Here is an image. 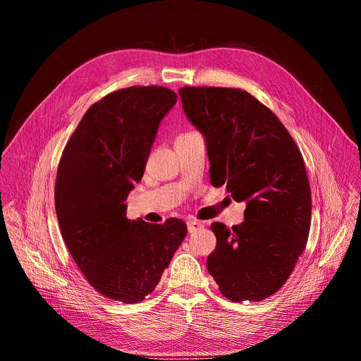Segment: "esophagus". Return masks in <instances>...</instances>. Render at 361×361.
<instances>
[{
  "instance_id": "esophagus-1",
  "label": "esophagus",
  "mask_w": 361,
  "mask_h": 361,
  "mask_svg": "<svg viewBox=\"0 0 361 361\" xmlns=\"http://www.w3.org/2000/svg\"><path fill=\"white\" fill-rule=\"evenodd\" d=\"M201 228H204V224L200 222V220H188V229H189L190 234H192V232H196L197 229H201Z\"/></svg>"
}]
</instances>
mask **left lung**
<instances>
[{
  "instance_id": "1",
  "label": "left lung",
  "mask_w": 361,
  "mask_h": 361,
  "mask_svg": "<svg viewBox=\"0 0 361 361\" xmlns=\"http://www.w3.org/2000/svg\"><path fill=\"white\" fill-rule=\"evenodd\" d=\"M183 109L205 137L214 188L246 202L244 222H214L207 269L226 298L261 301L283 286L303 253L312 196L293 136L264 104L238 88L183 87Z\"/></svg>"
}]
</instances>
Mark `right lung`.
I'll list each match as a JSON object with an SVG mask.
<instances>
[{
    "label": "right lung",
    "mask_w": 361,
    "mask_h": 361,
    "mask_svg": "<svg viewBox=\"0 0 361 361\" xmlns=\"http://www.w3.org/2000/svg\"><path fill=\"white\" fill-rule=\"evenodd\" d=\"M176 103V92L157 85L111 92L85 112L58 165L55 210L66 246L92 288L127 305L153 293L188 234L181 219L153 225L126 216Z\"/></svg>",
    "instance_id": "add662e5"
}]
</instances>
